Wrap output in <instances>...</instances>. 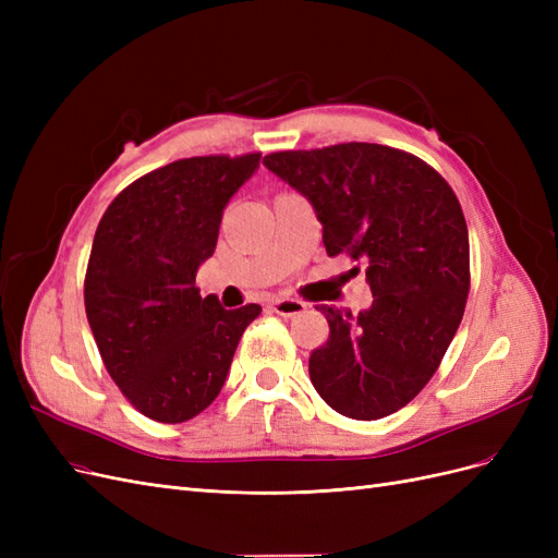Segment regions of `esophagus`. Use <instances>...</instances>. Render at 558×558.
<instances>
[{"instance_id":"34e87169","label":"esophagus","mask_w":558,"mask_h":558,"mask_svg":"<svg viewBox=\"0 0 558 558\" xmlns=\"http://www.w3.org/2000/svg\"><path fill=\"white\" fill-rule=\"evenodd\" d=\"M272 310L279 316H298V314L307 310V305H305V302H300V300H293V298H281V300L272 302Z\"/></svg>"}]
</instances>
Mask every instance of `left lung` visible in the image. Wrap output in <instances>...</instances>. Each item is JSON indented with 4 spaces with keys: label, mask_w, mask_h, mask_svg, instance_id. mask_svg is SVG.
<instances>
[{
    "label": "left lung",
    "mask_w": 558,
    "mask_h": 558,
    "mask_svg": "<svg viewBox=\"0 0 558 558\" xmlns=\"http://www.w3.org/2000/svg\"><path fill=\"white\" fill-rule=\"evenodd\" d=\"M263 165L310 199L328 256L367 265L373 305L316 307L330 337L310 356L314 388L349 418L398 412L435 375L463 318L470 244L459 199L424 160L381 144L281 150Z\"/></svg>",
    "instance_id": "1"
}]
</instances>
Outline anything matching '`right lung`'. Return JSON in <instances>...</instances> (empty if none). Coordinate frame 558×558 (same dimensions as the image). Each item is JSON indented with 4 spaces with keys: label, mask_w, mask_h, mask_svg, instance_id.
<instances>
[{
    "label": "right lung",
    "mask_w": 558,
    "mask_h": 558,
    "mask_svg": "<svg viewBox=\"0 0 558 558\" xmlns=\"http://www.w3.org/2000/svg\"><path fill=\"white\" fill-rule=\"evenodd\" d=\"M260 154L183 158L118 195L97 226L88 260V324L111 379L144 416L181 424L221 393L258 305L223 310L195 289L216 248L230 197Z\"/></svg>",
    "instance_id": "1"
}]
</instances>
